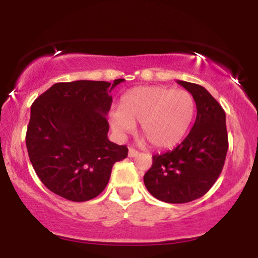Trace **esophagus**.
Returning a JSON list of instances; mask_svg holds the SVG:
<instances>
[{"instance_id": "esophagus-1", "label": "esophagus", "mask_w": 258, "mask_h": 258, "mask_svg": "<svg viewBox=\"0 0 258 258\" xmlns=\"http://www.w3.org/2000/svg\"><path fill=\"white\" fill-rule=\"evenodd\" d=\"M138 154H139L138 150L133 149V148H130V149H128V156H130V158H136V156H138Z\"/></svg>"}]
</instances>
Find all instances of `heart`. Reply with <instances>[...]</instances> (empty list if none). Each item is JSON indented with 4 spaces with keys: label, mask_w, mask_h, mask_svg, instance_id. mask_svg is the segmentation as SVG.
<instances>
[{
    "label": "heart",
    "mask_w": 258,
    "mask_h": 258,
    "mask_svg": "<svg viewBox=\"0 0 258 258\" xmlns=\"http://www.w3.org/2000/svg\"><path fill=\"white\" fill-rule=\"evenodd\" d=\"M195 114V100L185 90L166 86H144L128 91L119 109L110 115V125L119 133L131 132L141 122V132L154 148L168 149L188 132Z\"/></svg>",
    "instance_id": "b5f03b06"
}]
</instances>
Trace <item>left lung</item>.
<instances>
[{"label": "left lung", "instance_id": "obj_1", "mask_svg": "<svg viewBox=\"0 0 258 258\" xmlns=\"http://www.w3.org/2000/svg\"><path fill=\"white\" fill-rule=\"evenodd\" d=\"M197 104V119L173 150L153 156L144 184L156 199L184 204L205 195L222 172L228 150L226 112L203 86L180 81Z\"/></svg>", "mask_w": 258, "mask_h": 258}]
</instances>
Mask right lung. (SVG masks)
I'll return each mask as SVG.
<instances>
[{"label": "right lung", "instance_id": "1", "mask_svg": "<svg viewBox=\"0 0 258 258\" xmlns=\"http://www.w3.org/2000/svg\"><path fill=\"white\" fill-rule=\"evenodd\" d=\"M114 82H58L31 105L26 148L35 172L49 190L70 201H87L105 189L126 146L108 139Z\"/></svg>", "mask_w": 258, "mask_h": 258}]
</instances>
